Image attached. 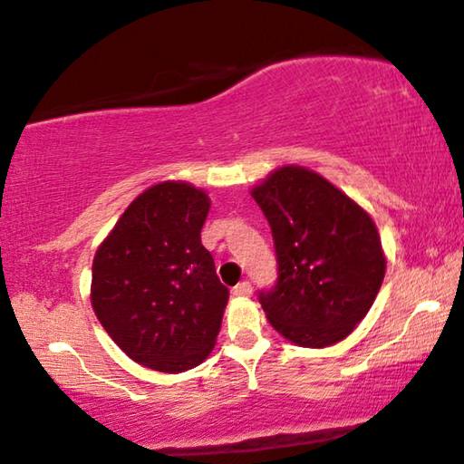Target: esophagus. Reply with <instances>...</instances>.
<instances>
[{"instance_id": "esophagus-1", "label": "esophagus", "mask_w": 464, "mask_h": 464, "mask_svg": "<svg viewBox=\"0 0 464 464\" xmlns=\"http://www.w3.org/2000/svg\"><path fill=\"white\" fill-rule=\"evenodd\" d=\"M233 295L239 296V298H247L252 295V284L250 282H241L233 288Z\"/></svg>"}]
</instances>
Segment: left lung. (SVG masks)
I'll use <instances>...</instances> for the list:
<instances>
[{
    "instance_id": "8db88e82",
    "label": "left lung",
    "mask_w": 464,
    "mask_h": 464,
    "mask_svg": "<svg viewBox=\"0 0 464 464\" xmlns=\"http://www.w3.org/2000/svg\"><path fill=\"white\" fill-rule=\"evenodd\" d=\"M250 193L276 241L277 284L258 298L269 324L298 347L344 341L368 315L387 269L374 220L303 166L273 169Z\"/></svg>"
}]
</instances>
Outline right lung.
Instances as JSON below:
<instances>
[{
  "mask_svg": "<svg viewBox=\"0 0 464 464\" xmlns=\"http://www.w3.org/2000/svg\"><path fill=\"white\" fill-rule=\"evenodd\" d=\"M210 198L191 182L142 191L92 263V309L130 360L179 374L210 355L229 290L201 246Z\"/></svg>",
  "mask_w": 464,
  "mask_h": 464,
  "instance_id": "right-lung-1",
  "label": "right lung"
}]
</instances>
